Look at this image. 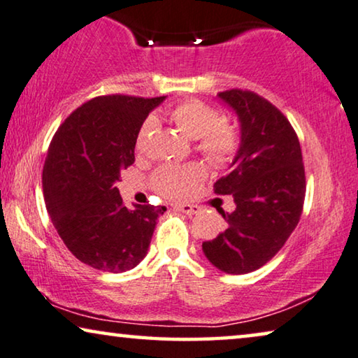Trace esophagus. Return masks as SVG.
Wrapping results in <instances>:
<instances>
[{
    "instance_id": "1",
    "label": "esophagus",
    "mask_w": 358,
    "mask_h": 358,
    "mask_svg": "<svg viewBox=\"0 0 358 358\" xmlns=\"http://www.w3.org/2000/svg\"><path fill=\"white\" fill-rule=\"evenodd\" d=\"M176 210H179V211H182V213H185V215H195V213H199V206L196 205H190V203H174L173 205Z\"/></svg>"
}]
</instances>
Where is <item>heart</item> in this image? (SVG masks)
Masks as SVG:
<instances>
[{"mask_svg":"<svg viewBox=\"0 0 358 358\" xmlns=\"http://www.w3.org/2000/svg\"><path fill=\"white\" fill-rule=\"evenodd\" d=\"M171 121L185 136L195 138V148L213 166H226L236 157L241 147V136L234 124L222 119L215 106L201 100H185L171 110ZM153 117L145 119L137 132L136 148L143 152L155 131ZM205 178V169L199 163L164 164L152 176L155 190L169 199L189 195Z\"/></svg>","mask_w":358,"mask_h":358,"instance_id":"1","label":"heart"}]
</instances>
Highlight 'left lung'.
I'll return each mask as SVG.
<instances>
[{
	"mask_svg": "<svg viewBox=\"0 0 358 358\" xmlns=\"http://www.w3.org/2000/svg\"><path fill=\"white\" fill-rule=\"evenodd\" d=\"M220 98L239 116L242 141L231 171L213 189L216 195L234 196L236 210H221L226 231L201 247L217 269L245 274L271 260L297 227L305 168L297 134L273 103L241 89L220 92Z\"/></svg>",
	"mask_w": 358,
	"mask_h": 358,
	"instance_id": "obj_1",
	"label": "left lung"
}]
</instances>
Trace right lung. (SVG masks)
Here are the masks:
<instances>
[{
    "label": "right lung",
    "instance_id": "add662e5",
    "mask_svg": "<svg viewBox=\"0 0 358 358\" xmlns=\"http://www.w3.org/2000/svg\"><path fill=\"white\" fill-rule=\"evenodd\" d=\"M164 96L103 95L64 119L51 138L43 195L53 226L77 260L122 273L147 255L164 206L127 208L115 182L136 162L137 132Z\"/></svg>",
    "mask_w": 358,
    "mask_h": 358
}]
</instances>
